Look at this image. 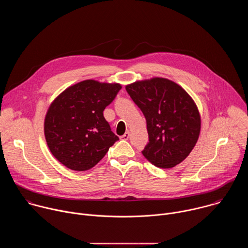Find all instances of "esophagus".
<instances>
[{"label":"esophagus","mask_w":248,"mask_h":248,"mask_svg":"<svg viewBox=\"0 0 248 248\" xmlns=\"http://www.w3.org/2000/svg\"><path fill=\"white\" fill-rule=\"evenodd\" d=\"M122 139H124V140H127L128 138H129V131H126L122 137H121Z\"/></svg>","instance_id":"obj_1"}]
</instances>
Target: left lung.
Returning <instances> with one entry per match:
<instances>
[{
    "instance_id": "left-lung-1",
    "label": "left lung",
    "mask_w": 248,
    "mask_h": 248,
    "mask_svg": "<svg viewBox=\"0 0 248 248\" xmlns=\"http://www.w3.org/2000/svg\"><path fill=\"white\" fill-rule=\"evenodd\" d=\"M125 89L146 119L149 142L143 156L162 169L182 163L200 134L201 119L193 99L182 86L162 78L135 81Z\"/></svg>"
}]
</instances>
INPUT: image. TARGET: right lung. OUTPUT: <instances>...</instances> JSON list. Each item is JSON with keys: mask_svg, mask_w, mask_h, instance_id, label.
<instances>
[{"mask_svg": "<svg viewBox=\"0 0 248 248\" xmlns=\"http://www.w3.org/2000/svg\"><path fill=\"white\" fill-rule=\"evenodd\" d=\"M121 89L119 83L87 79L67 87L51 103L44 133L60 163L74 170H87L119 140L103 112Z\"/></svg>", "mask_w": 248, "mask_h": 248, "instance_id": "obj_1", "label": "right lung"}]
</instances>
